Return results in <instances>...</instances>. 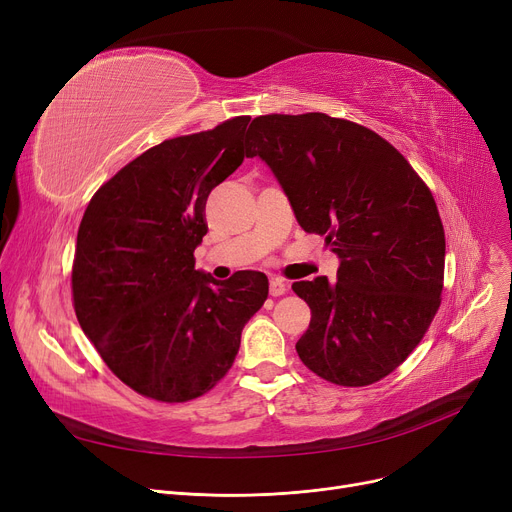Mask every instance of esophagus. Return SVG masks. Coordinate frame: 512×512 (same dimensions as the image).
I'll list each match as a JSON object with an SVG mask.
<instances>
[{"label":"esophagus","mask_w":512,"mask_h":512,"mask_svg":"<svg viewBox=\"0 0 512 512\" xmlns=\"http://www.w3.org/2000/svg\"><path fill=\"white\" fill-rule=\"evenodd\" d=\"M288 290V284L282 280V278H278V276H274L272 280H270V294L272 297H282V294Z\"/></svg>","instance_id":"obj_1"}]
</instances>
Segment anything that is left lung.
<instances>
[{"label": "left lung", "instance_id": "8db88e82", "mask_svg": "<svg viewBox=\"0 0 512 512\" xmlns=\"http://www.w3.org/2000/svg\"><path fill=\"white\" fill-rule=\"evenodd\" d=\"M305 232L326 236L336 282H294L311 324L301 361L338 386L386 378L440 307L446 240L432 191L373 130L328 114H270L247 132Z\"/></svg>", "mask_w": 512, "mask_h": 512}]
</instances>
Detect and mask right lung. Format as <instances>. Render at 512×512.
I'll list each match as a JSON object with an SVG mask.
<instances>
[{"mask_svg":"<svg viewBox=\"0 0 512 512\" xmlns=\"http://www.w3.org/2000/svg\"><path fill=\"white\" fill-rule=\"evenodd\" d=\"M249 116L147 149L93 195L78 226V324L118 378L147 398L186 402L218 384L267 299V276L195 270L209 193L253 151Z\"/></svg>","mask_w":512,"mask_h":512,"instance_id":"add662e5","label":"right lung"}]
</instances>
